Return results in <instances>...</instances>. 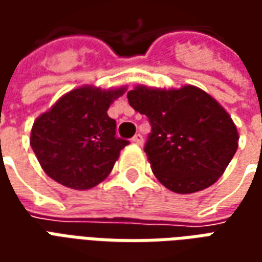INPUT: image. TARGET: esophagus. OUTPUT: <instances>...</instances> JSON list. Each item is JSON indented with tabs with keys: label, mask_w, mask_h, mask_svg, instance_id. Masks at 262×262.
Instances as JSON below:
<instances>
[{
	"label": "esophagus",
	"mask_w": 262,
	"mask_h": 262,
	"mask_svg": "<svg viewBox=\"0 0 262 262\" xmlns=\"http://www.w3.org/2000/svg\"><path fill=\"white\" fill-rule=\"evenodd\" d=\"M132 142L135 143V144H137V146H142V144H143V136L140 135V133H137V135H135V136H133Z\"/></svg>",
	"instance_id": "1"
}]
</instances>
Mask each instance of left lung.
Wrapping results in <instances>:
<instances>
[{"label": "left lung", "mask_w": 262, "mask_h": 262, "mask_svg": "<svg viewBox=\"0 0 262 262\" xmlns=\"http://www.w3.org/2000/svg\"><path fill=\"white\" fill-rule=\"evenodd\" d=\"M130 106L151 123L144 151L156 178L177 193H193L223 176L238 147V132L222 105L193 85L127 92Z\"/></svg>", "instance_id": "8db88e82"}]
</instances>
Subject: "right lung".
<instances>
[{"label":"right lung","mask_w":262,"mask_h":262,"mask_svg":"<svg viewBox=\"0 0 262 262\" xmlns=\"http://www.w3.org/2000/svg\"><path fill=\"white\" fill-rule=\"evenodd\" d=\"M125 91L126 86H78L37 116L31 146L52 180L85 191L111 174L120 150L129 142L116 137V122L108 116V109Z\"/></svg>","instance_id":"right-lung-1"}]
</instances>
